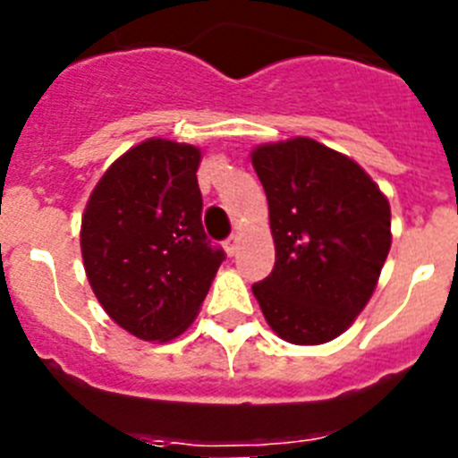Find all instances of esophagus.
Listing matches in <instances>:
<instances>
[{"instance_id":"1","label":"esophagus","mask_w":458,"mask_h":458,"mask_svg":"<svg viewBox=\"0 0 458 458\" xmlns=\"http://www.w3.org/2000/svg\"><path fill=\"white\" fill-rule=\"evenodd\" d=\"M238 245H241V238H238L236 233H232V236H229V238H226V241H225L226 254H229V257H233V254L238 252Z\"/></svg>"}]
</instances>
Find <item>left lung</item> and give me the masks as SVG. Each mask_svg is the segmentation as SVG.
<instances>
[{
    "instance_id": "left-lung-1",
    "label": "left lung",
    "mask_w": 458,
    "mask_h": 458,
    "mask_svg": "<svg viewBox=\"0 0 458 458\" xmlns=\"http://www.w3.org/2000/svg\"><path fill=\"white\" fill-rule=\"evenodd\" d=\"M252 165L268 197L275 268L252 284L291 344H326L365 310L390 252V204L351 157L310 137L266 144Z\"/></svg>"
}]
</instances>
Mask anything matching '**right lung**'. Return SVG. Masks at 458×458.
Listing matches in <instances>:
<instances>
[{"instance_id":"1","label":"right lung","mask_w":458,"mask_h":458,"mask_svg":"<svg viewBox=\"0 0 458 458\" xmlns=\"http://www.w3.org/2000/svg\"><path fill=\"white\" fill-rule=\"evenodd\" d=\"M199 148L137 144L105 172L82 217L89 284L123 330L167 342L192 323L225 250L201 226Z\"/></svg>"}]
</instances>
